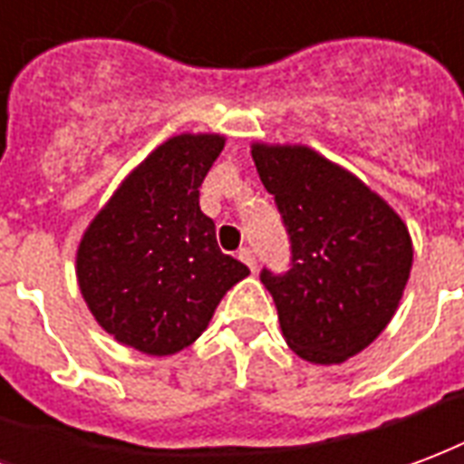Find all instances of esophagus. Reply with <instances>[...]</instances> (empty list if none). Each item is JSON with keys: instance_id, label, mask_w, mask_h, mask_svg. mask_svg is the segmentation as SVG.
Here are the masks:
<instances>
[{"instance_id": "1", "label": "esophagus", "mask_w": 464, "mask_h": 464, "mask_svg": "<svg viewBox=\"0 0 464 464\" xmlns=\"http://www.w3.org/2000/svg\"><path fill=\"white\" fill-rule=\"evenodd\" d=\"M239 259H242V262H245V265L249 266L252 272H255V269H256V256H255V252L249 249V246H242V249H239Z\"/></svg>"}]
</instances>
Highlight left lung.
Returning <instances> with one entry per match:
<instances>
[{"instance_id": "left-lung-1", "label": "left lung", "mask_w": 464, "mask_h": 464, "mask_svg": "<svg viewBox=\"0 0 464 464\" xmlns=\"http://www.w3.org/2000/svg\"><path fill=\"white\" fill-rule=\"evenodd\" d=\"M256 172L289 235V269H262L286 343L341 363L388 326L411 276L412 245L393 209L356 175L304 145H255Z\"/></svg>"}]
</instances>
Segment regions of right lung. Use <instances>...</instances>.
Returning <instances> with one entry per match:
<instances>
[{
	"instance_id": "obj_1",
	"label": "right lung",
	"mask_w": 464,
	"mask_h": 464,
	"mask_svg": "<svg viewBox=\"0 0 464 464\" xmlns=\"http://www.w3.org/2000/svg\"><path fill=\"white\" fill-rule=\"evenodd\" d=\"M222 135H175L135 168L81 239L76 276L91 314L125 346L170 356L208 329L246 269L218 246L199 185Z\"/></svg>"
}]
</instances>
